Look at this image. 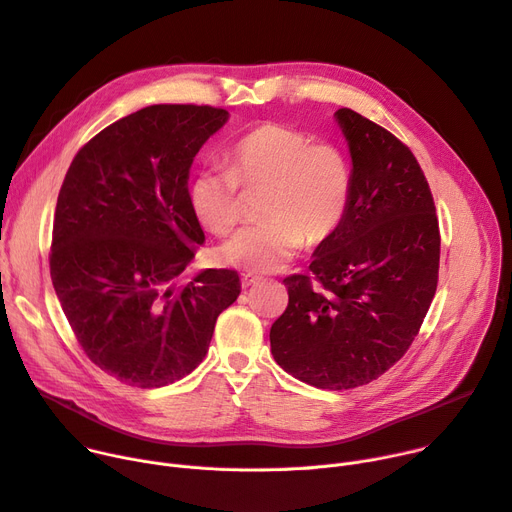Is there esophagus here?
<instances>
[{
  "label": "esophagus",
  "instance_id": "esophagus-1",
  "mask_svg": "<svg viewBox=\"0 0 512 512\" xmlns=\"http://www.w3.org/2000/svg\"><path fill=\"white\" fill-rule=\"evenodd\" d=\"M260 281H262V279L256 277V274H244V277H242V287L248 289V287H252V285H258Z\"/></svg>",
  "mask_w": 512,
  "mask_h": 512
}]
</instances>
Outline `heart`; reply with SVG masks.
Instances as JSON below:
<instances>
[{
	"mask_svg": "<svg viewBox=\"0 0 512 512\" xmlns=\"http://www.w3.org/2000/svg\"><path fill=\"white\" fill-rule=\"evenodd\" d=\"M266 190V223L244 227L219 248V260L246 272L281 270L303 244L318 246L342 225L352 196L348 157L332 143L289 125L266 123L233 145L229 168L209 166L188 184L199 223L225 235L242 217V190Z\"/></svg>",
	"mask_w": 512,
	"mask_h": 512,
	"instance_id": "b5f03b06",
	"label": "heart"
}]
</instances>
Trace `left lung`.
I'll return each mask as SVG.
<instances>
[{
    "label": "left lung",
    "instance_id": "obj_1",
    "mask_svg": "<svg viewBox=\"0 0 512 512\" xmlns=\"http://www.w3.org/2000/svg\"><path fill=\"white\" fill-rule=\"evenodd\" d=\"M334 119L352 164L348 213L313 250L309 270L283 283L289 305L270 328L272 357L320 389H352L398 363L439 281L435 201L412 151L359 112Z\"/></svg>",
    "mask_w": 512,
    "mask_h": 512
}]
</instances>
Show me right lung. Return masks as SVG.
I'll return each mask as SVG.
<instances>
[{
  "mask_svg": "<svg viewBox=\"0 0 512 512\" xmlns=\"http://www.w3.org/2000/svg\"><path fill=\"white\" fill-rule=\"evenodd\" d=\"M229 121L223 108L153 104L86 143L59 190L51 279L88 359L123 383L162 387L199 367L235 270L178 277L205 242L188 203L194 155Z\"/></svg>",
  "mask_w": 512,
  "mask_h": 512,
  "instance_id": "obj_1",
  "label": "right lung"
}]
</instances>
